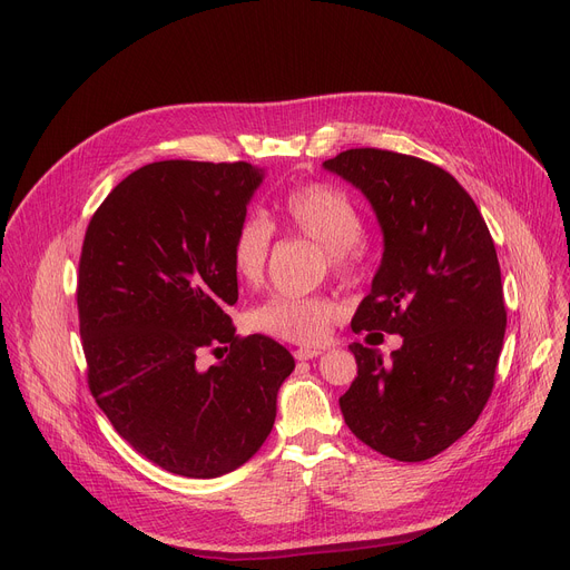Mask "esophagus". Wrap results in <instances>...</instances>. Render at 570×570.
<instances>
[{"mask_svg": "<svg viewBox=\"0 0 570 570\" xmlns=\"http://www.w3.org/2000/svg\"><path fill=\"white\" fill-rule=\"evenodd\" d=\"M323 351L321 348H297L293 355H295V361H312V357H318Z\"/></svg>", "mask_w": 570, "mask_h": 570, "instance_id": "1", "label": "esophagus"}]
</instances>
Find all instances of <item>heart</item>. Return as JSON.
Instances as JSON below:
<instances>
[{
    "mask_svg": "<svg viewBox=\"0 0 570 570\" xmlns=\"http://www.w3.org/2000/svg\"><path fill=\"white\" fill-rule=\"evenodd\" d=\"M282 226L312 239L325 249L327 267L342 279H353L361 273L363 217L357 205L337 187L312 183L288 191L279 203ZM269 247H273V226L263 217H247L235 228L230 243V263L239 282L258 286L265 277ZM342 309L331 297H291L275 295L249 314L254 331L295 344L321 342Z\"/></svg>",
    "mask_w": 570,
    "mask_h": 570,
    "instance_id": "obj_1",
    "label": "heart"
}]
</instances>
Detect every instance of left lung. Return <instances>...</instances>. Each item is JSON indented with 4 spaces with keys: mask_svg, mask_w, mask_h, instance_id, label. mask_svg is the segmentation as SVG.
<instances>
[{
    "mask_svg": "<svg viewBox=\"0 0 570 570\" xmlns=\"http://www.w3.org/2000/svg\"><path fill=\"white\" fill-rule=\"evenodd\" d=\"M361 189L383 230L353 333L404 342L383 361L353 342L357 376L340 397L348 430L376 453L423 462L485 409L505 333L501 269L481 209L458 179L417 157L357 147L323 161Z\"/></svg>",
    "mask_w": 570,
    "mask_h": 570,
    "instance_id": "1",
    "label": "left lung"
}]
</instances>
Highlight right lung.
<instances>
[{
  "label": "right lung",
  "instance_id": "obj_1",
  "mask_svg": "<svg viewBox=\"0 0 570 570\" xmlns=\"http://www.w3.org/2000/svg\"><path fill=\"white\" fill-rule=\"evenodd\" d=\"M247 161H155L125 177L87 226L78 318L87 383L136 453L187 478L243 466L277 415L293 355L237 337L235 228L263 183ZM228 350L205 368L203 350ZM224 355V353H222Z\"/></svg>",
  "mask_w": 570,
  "mask_h": 570
}]
</instances>
